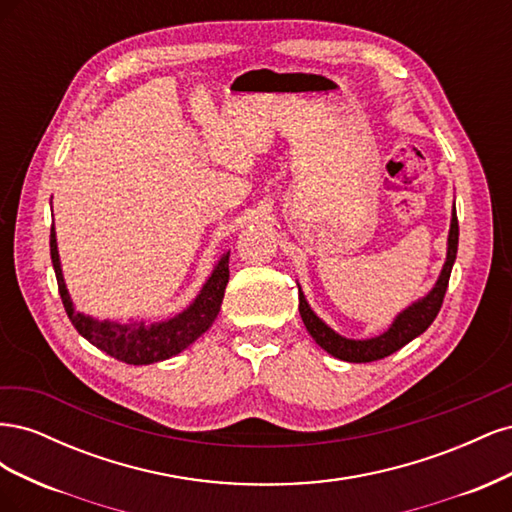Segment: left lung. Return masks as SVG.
I'll use <instances>...</instances> for the list:
<instances>
[{
  "label": "left lung",
  "mask_w": 512,
  "mask_h": 512,
  "mask_svg": "<svg viewBox=\"0 0 512 512\" xmlns=\"http://www.w3.org/2000/svg\"><path fill=\"white\" fill-rule=\"evenodd\" d=\"M457 243H459V222H457V211L453 207L451 232H448L446 262H444L436 286H433V290L427 294L425 299L416 301L414 305L404 309V312L395 318L391 329L386 333H382L378 337H371V339H346L342 335H337L312 312V307L307 305L303 292L299 288V312H301L305 329L316 339V344L322 350H327L329 354L337 356V359L348 361V363L380 361V359H384V356L397 352L399 348H404L408 342H412L414 337L425 333L429 324L436 320L440 307H442V301H444L446 288H448V280H451L453 262L457 258Z\"/></svg>",
  "instance_id": "obj_1"
}]
</instances>
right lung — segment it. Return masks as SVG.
<instances>
[{
  "mask_svg": "<svg viewBox=\"0 0 512 512\" xmlns=\"http://www.w3.org/2000/svg\"><path fill=\"white\" fill-rule=\"evenodd\" d=\"M228 256L230 252H226L220 258L218 267L213 269L211 277L203 286V290H200L198 297L194 299V303L188 309H183L179 316L164 322H151V324L147 322L119 324V322H108V320L100 322L89 316H83L74 309L64 284V275H61L55 228L51 226V260L57 275L61 303L66 307L70 322L89 344H94L102 352L111 354L113 359L128 365H149V363L170 359V356L179 354L192 342H196V339L211 327L213 320L220 314L224 290L228 284V275H230Z\"/></svg>",
  "mask_w": 512,
  "mask_h": 512,
  "instance_id": "right-lung-1",
  "label": "right lung"
}]
</instances>
